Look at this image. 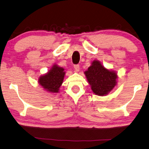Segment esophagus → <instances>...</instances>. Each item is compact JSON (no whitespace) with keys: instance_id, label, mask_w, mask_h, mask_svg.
Listing matches in <instances>:
<instances>
[{"instance_id":"34e87169","label":"esophagus","mask_w":149,"mask_h":149,"mask_svg":"<svg viewBox=\"0 0 149 149\" xmlns=\"http://www.w3.org/2000/svg\"><path fill=\"white\" fill-rule=\"evenodd\" d=\"M74 70L75 72H79V64H75V65H74Z\"/></svg>"}]
</instances>
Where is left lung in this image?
Returning a JSON list of instances; mask_svg holds the SVG:
<instances>
[{
  "label": "left lung",
  "mask_w": 149,
  "mask_h": 149,
  "mask_svg": "<svg viewBox=\"0 0 149 149\" xmlns=\"http://www.w3.org/2000/svg\"><path fill=\"white\" fill-rule=\"evenodd\" d=\"M85 74L93 92L98 96L108 94L116 84V73L106 70L98 61H93Z\"/></svg>",
  "instance_id": "1"
}]
</instances>
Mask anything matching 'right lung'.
Segmentation results:
<instances>
[{
    "label": "right lung",
    "instance_id": "right-lung-1",
    "mask_svg": "<svg viewBox=\"0 0 149 149\" xmlns=\"http://www.w3.org/2000/svg\"><path fill=\"white\" fill-rule=\"evenodd\" d=\"M62 68L54 65L47 74L43 75L39 79V84L48 92H58L63 80L65 72Z\"/></svg>",
    "mask_w": 149,
    "mask_h": 149
}]
</instances>
